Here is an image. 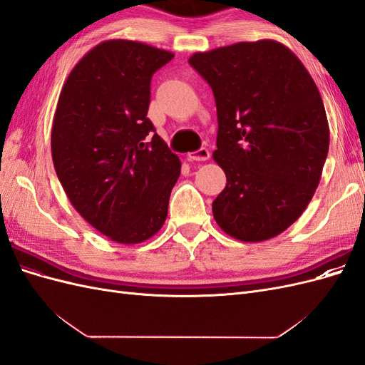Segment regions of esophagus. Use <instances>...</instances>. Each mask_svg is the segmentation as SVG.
Here are the masks:
<instances>
[{
    "label": "esophagus",
    "instance_id": "esophagus-1",
    "mask_svg": "<svg viewBox=\"0 0 365 365\" xmlns=\"http://www.w3.org/2000/svg\"><path fill=\"white\" fill-rule=\"evenodd\" d=\"M187 157H189L190 161H207L210 158V150L207 148H201L195 152H190Z\"/></svg>",
    "mask_w": 365,
    "mask_h": 365
}]
</instances>
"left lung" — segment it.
Listing matches in <instances>:
<instances>
[{
	"label": "left lung",
	"instance_id": "8db88e82",
	"mask_svg": "<svg viewBox=\"0 0 365 365\" xmlns=\"http://www.w3.org/2000/svg\"><path fill=\"white\" fill-rule=\"evenodd\" d=\"M212 86L215 161L227 176L217 225L242 242L279 236L302 216L322 178L329 123L318 88L295 54L271 39L195 53Z\"/></svg>",
	"mask_w": 365,
	"mask_h": 365
}]
</instances>
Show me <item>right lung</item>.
<instances>
[{
	"label": "right lung",
	"mask_w": 365,
	"mask_h": 365,
	"mask_svg": "<svg viewBox=\"0 0 365 365\" xmlns=\"http://www.w3.org/2000/svg\"><path fill=\"white\" fill-rule=\"evenodd\" d=\"M173 53L126 39L101 42L77 62L51 128L54 170L88 224L117 244L157 235L181 173L148 118L150 79Z\"/></svg>",
	"instance_id": "1"
}]
</instances>
